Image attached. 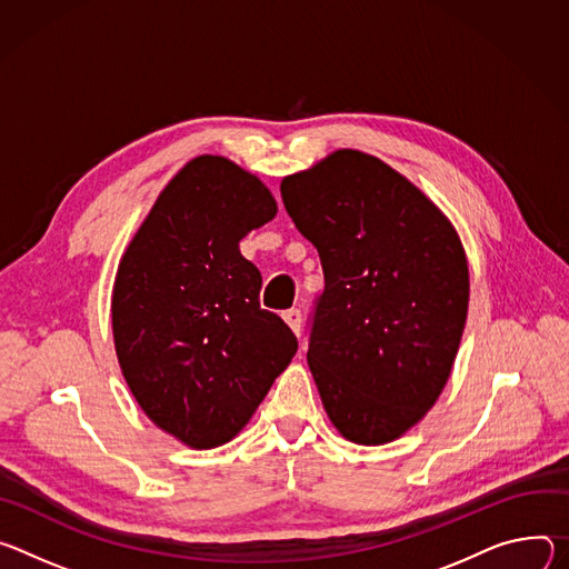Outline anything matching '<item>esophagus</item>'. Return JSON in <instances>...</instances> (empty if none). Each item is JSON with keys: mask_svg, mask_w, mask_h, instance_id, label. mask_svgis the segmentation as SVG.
<instances>
[{"mask_svg": "<svg viewBox=\"0 0 569 569\" xmlns=\"http://www.w3.org/2000/svg\"><path fill=\"white\" fill-rule=\"evenodd\" d=\"M282 319L287 321V326L296 332V335H300V326H302V311L298 309V307H291V309H287L284 313H282Z\"/></svg>", "mask_w": 569, "mask_h": 569, "instance_id": "34e87169", "label": "esophagus"}]
</instances>
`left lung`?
Wrapping results in <instances>:
<instances>
[{
	"label": "left lung",
	"mask_w": 569,
	"mask_h": 569,
	"mask_svg": "<svg viewBox=\"0 0 569 569\" xmlns=\"http://www.w3.org/2000/svg\"><path fill=\"white\" fill-rule=\"evenodd\" d=\"M280 194L319 250L307 363L335 427L382 446L443 391L468 317V262L452 223L405 176L343 149L287 176Z\"/></svg>",
	"instance_id": "obj_1"
}]
</instances>
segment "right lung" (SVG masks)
Returning <instances> with one entry per match:
<instances>
[{
	"mask_svg": "<svg viewBox=\"0 0 569 569\" xmlns=\"http://www.w3.org/2000/svg\"><path fill=\"white\" fill-rule=\"evenodd\" d=\"M276 212L256 176L199 156L169 180L119 262L112 337L123 380L189 448L228 443L298 350L289 326L260 307L262 276L239 252Z\"/></svg>",
	"mask_w": 569,
	"mask_h": 569,
	"instance_id": "right-lung-1",
	"label": "right lung"
}]
</instances>
